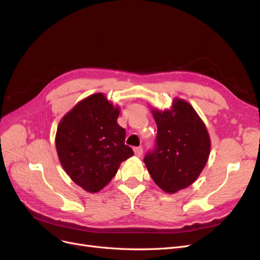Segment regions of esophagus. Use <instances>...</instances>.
<instances>
[{"instance_id": "esophagus-1", "label": "esophagus", "mask_w": 260, "mask_h": 260, "mask_svg": "<svg viewBox=\"0 0 260 260\" xmlns=\"http://www.w3.org/2000/svg\"><path fill=\"white\" fill-rule=\"evenodd\" d=\"M133 151H135V154H136L137 157H141V156L143 155V148L141 147V146L135 147V149H133Z\"/></svg>"}]
</instances>
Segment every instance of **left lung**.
I'll list each match as a JSON object with an SVG mask.
<instances>
[{"label": "left lung", "instance_id": "1", "mask_svg": "<svg viewBox=\"0 0 260 260\" xmlns=\"http://www.w3.org/2000/svg\"><path fill=\"white\" fill-rule=\"evenodd\" d=\"M157 125L156 147L144 157L154 182L174 194L193 184L205 168L210 137L205 123L185 100L175 98L170 108H151Z\"/></svg>", "mask_w": 260, "mask_h": 260}]
</instances>
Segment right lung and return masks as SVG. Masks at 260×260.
<instances>
[{"label": "right lung", "mask_w": 260, "mask_h": 260, "mask_svg": "<svg viewBox=\"0 0 260 260\" xmlns=\"http://www.w3.org/2000/svg\"><path fill=\"white\" fill-rule=\"evenodd\" d=\"M120 107L104 93L81 100L61 118L55 145L58 159L74 182L89 193L101 191L133 155L117 122Z\"/></svg>", "instance_id": "obj_1"}]
</instances>
